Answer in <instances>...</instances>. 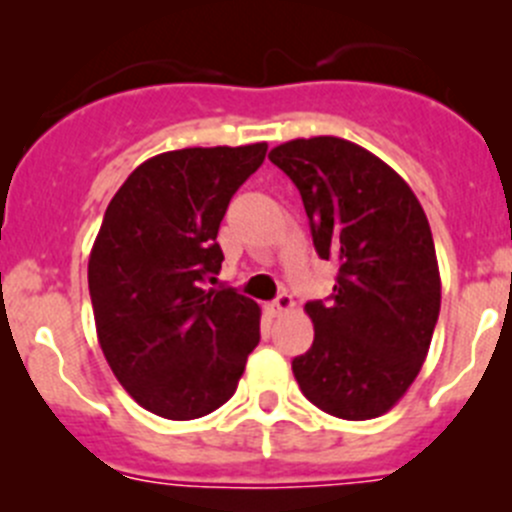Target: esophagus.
Masks as SVG:
<instances>
[{
	"mask_svg": "<svg viewBox=\"0 0 512 512\" xmlns=\"http://www.w3.org/2000/svg\"><path fill=\"white\" fill-rule=\"evenodd\" d=\"M269 309L271 314H287L294 309V299L289 297V294H279V297L269 304Z\"/></svg>",
	"mask_w": 512,
	"mask_h": 512,
	"instance_id": "1",
	"label": "esophagus"
}]
</instances>
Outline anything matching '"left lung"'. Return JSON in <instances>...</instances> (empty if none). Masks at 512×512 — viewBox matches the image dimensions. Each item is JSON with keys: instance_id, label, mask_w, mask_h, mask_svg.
<instances>
[{"instance_id": "obj_1", "label": "left lung", "mask_w": 512, "mask_h": 512, "mask_svg": "<svg viewBox=\"0 0 512 512\" xmlns=\"http://www.w3.org/2000/svg\"><path fill=\"white\" fill-rule=\"evenodd\" d=\"M302 195L312 241L337 261L330 302H307L312 348L292 360L325 414L365 421L416 381L442 307L429 220L396 170L340 137L292 139L269 152Z\"/></svg>"}]
</instances>
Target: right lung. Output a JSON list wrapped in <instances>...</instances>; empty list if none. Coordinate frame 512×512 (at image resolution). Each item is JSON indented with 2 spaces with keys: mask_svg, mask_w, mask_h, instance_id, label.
Here are the masks:
<instances>
[{
  "mask_svg": "<svg viewBox=\"0 0 512 512\" xmlns=\"http://www.w3.org/2000/svg\"><path fill=\"white\" fill-rule=\"evenodd\" d=\"M266 142L147 159L111 198L88 259L98 345L139 406L172 421L220 409L259 345L261 309L220 271L218 228Z\"/></svg>",
  "mask_w": 512,
  "mask_h": 512,
  "instance_id": "right-lung-1",
  "label": "right lung"
}]
</instances>
